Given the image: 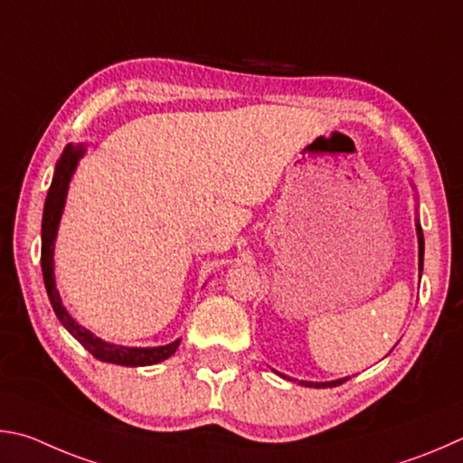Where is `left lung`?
Wrapping results in <instances>:
<instances>
[{
  "mask_svg": "<svg viewBox=\"0 0 463 463\" xmlns=\"http://www.w3.org/2000/svg\"><path fill=\"white\" fill-rule=\"evenodd\" d=\"M417 240H419V272L423 270V254H425V240H423V230H420V223L417 222ZM282 378H288L285 374H280ZM290 380V378H288ZM347 378H339V380H331V383H303V386H309V388H334V386H339L344 384Z\"/></svg>",
  "mask_w": 463,
  "mask_h": 463,
  "instance_id": "8db88e82",
  "label": "left lung"
}]
</instances>
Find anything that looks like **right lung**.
<instances>
[{"label": "right lung", "instance_id": "obj_1", "mask_svg": "<svg viewBox=\"0 0 463 463\" xmlns=\"http://www.w3.org/2000/svg\"><path fill=\"white\" fill-rule=\"evenodd\" d=\"M85 154V144H67L61 154V158L56 160L54 176L51 183V189L46 194L44 203V213H43V254H40V264H43V277H44V287L48 298H51V305L56 313V317L64 326V329L77 339V342L85 347V350L93 355V358L109 364H119V366H152V364H158L162 360L170 358L176 352L181 339H175L173 344L158 345V347H126V345H116L109 342H103L91 331L85 329L83 326L71 317V313L64 309L61 301L59 290H56L54 282V240L56 232H59L61 215L64 209V201H67L69 193V183L72 175H75V168L79 165V158H83Z\"/></svg>", "mask_w": 463, "mask_h": 463}]
</instances>
